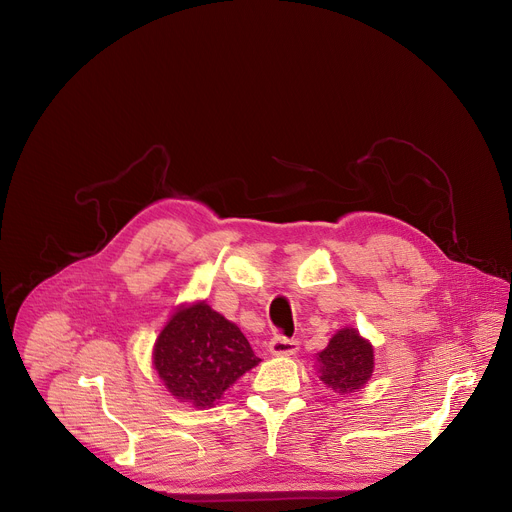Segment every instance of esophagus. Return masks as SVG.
Wrapping results in <instances>:
<instances>
[{
    "label": "esophagus",
    "instance_id": "obj_1",
    "mask_svg": "<svg viewBox=\"0 0 512 512\" xmlns=\"http://www.w3.org/2000/svg\"><path fill=\"white\" fill-rule=\"evenodd\" d=\"M269 352L276 354V356H292V354L298 352V342H296V339L286 337V335H276V337H271Z\"/></svg>",
    "mask_w": 512,
    "mask_h": 512
}]
</instances>
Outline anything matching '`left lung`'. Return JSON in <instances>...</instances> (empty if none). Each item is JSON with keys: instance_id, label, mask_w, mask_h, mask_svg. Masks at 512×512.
Masks as SVG:
<instances>
[{"instance_id": "8db88e82", "label": "left lung", "mask_w": 512, "mask_h": 512, "mask_svg": "<svg viewBox=\"0 0 512 512\" xmlns=\"http://www.w3.org/2000/svg\"><path fill=\"white\" fill-rule=\"evenodd\" d=\"M319 364L321 381L329 389L339 395L354 393L364 387L372 374V346L356 329H342L319 354Z\"/></svg>"}]
</instances>
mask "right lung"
Returning a JSON list of instances; mask_svg holds the SVG:
<instances>
[{"mask_svg": "<svg viewBox=\"0 0 512 512\" xmlns=\"http://www.w3.org/2000/svg\"><path fill=\"white\" fill-rule=\"evenodd\" d=\"M255 364L259 358L241 329L206 302L175 313L154 346V366L166 389L193 407H212Z\"/></svg>", "mask_w": 512, "mask_h": 512, "instance_id": "1", "label": "right lung"}]
</instances>
